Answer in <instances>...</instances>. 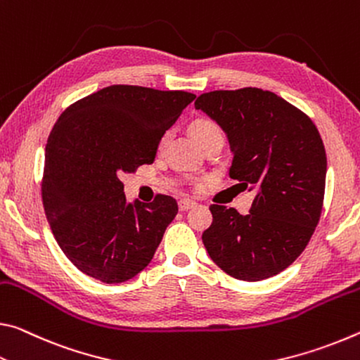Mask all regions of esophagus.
<instances>
[{"mask_svg":"<svg viewBox=\"0 0 360 360\" xmlns=\"http://www.w3.org/2000/svg\"><path fill=\"white\" fill-rule=\"evenodd\" d=\"M194 205H196V202L190 201V199H180V201H179V209H180L181 212L190 210V209L194 207Z\"/></svg>","mask_w":360,"mask_h":360,"instance_id":"34e87169","label":"esophagus"}]
</instances>
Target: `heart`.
<instances>
[{
  "label": "heart",
  "mask_w": 360,
  "mask_h": 360,
  "mask_svg": "<svg viewBox=\"0 0 360 360\" xmlns=\"http://www.w3.org/2000/svg\"><path fill=\"white\" fill-rule=\"evenodd\" d=\"M190 132L199 145H204L205 141L209 140H223V131L221 127L217 124L215 121L209 120V117H198V120H194L190 126ZM167 140V135H164L161 139V143L159 146H162L166 143Z\"/></svg>",
  "instance_id": "obj_1"
}]
</instances>
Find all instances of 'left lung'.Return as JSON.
Segmentation results:
<instances>
[{"label":"left lung","mask_w":360,"mask_h":360,"mask_svg":"<svg viewBox=\"0 0 360 360\" xmlns=\"http://www.w3.org/2000/svg\"><path fill=\"white\" fill-rule=\"evenodd\" d=\"M194 107L225 131L229 176L257 193L247 215L210 205L205 250L239 281L279 274L304 250L321 219L327 156L319 131L302 110L257 87L202 94Z\"/></svg>","instance_id":"obj_1"}]
</instances>
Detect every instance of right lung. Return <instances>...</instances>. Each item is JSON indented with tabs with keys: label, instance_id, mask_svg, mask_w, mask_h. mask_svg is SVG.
I'll use <instances>...</instances> for the list:
<instances>
[{
	"label": "right lung",
	"instance_id": "right-lung-1",
	"mask_svg": "<svg viewBox=\"0 0 360 360\" xmlns=\"http://www.w3.org/2000/svg\"><path fill=\"white\" fill-rule=\"evenodd\" d=\"M194 97L115 84L70 105L52 127L41 196L56 240L84 274L120 284L148 266L179 205L166 194L127 202L121 176L153 164Z\"/></svg>",
	"mask_w": 360,
	"mask_h": 360
}]
</instances>
